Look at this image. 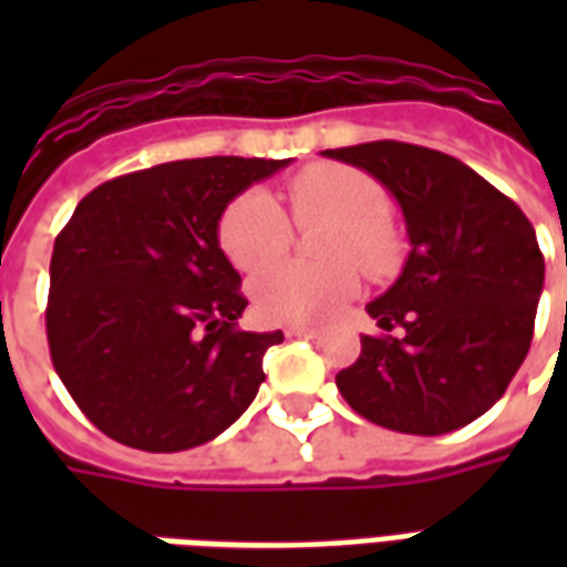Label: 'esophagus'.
Wrapping results in <instances>:
<instances>
[{
	"label": "esophagus",
	"mask_w": 567,
	"mask_h": 567,
	"mask_svg": "<svg viewBox=\"0 0 567 567\" xmlns=\"http://www.w3.org/2000/svg\"><path fill=\"white\" fill-rule=\"evenodd\" d=\"M285 333H288V337H316V328H309V324H288V328H285Z\"/></svg>",
	"instance_id": "obj_1"
}]
</instances>
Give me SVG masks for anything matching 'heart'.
Listing matches in <instances>:
<instances>
[{"instance_id": "heart-1", "label": "heart", "mask_w": 567, "mask_h": 567, "mask_svg": "<svg viewBox=\"0 0 567 567\" xmlns=\"http://www.w3.org/2000/svg\"><path fill=\"white\" fill-rule=\"evenodd\" d=\"M297 227L331 224L321 236V258L331 264H285L251 285V303L264 321H321L358 291L355 264L385 276L401 260V234L389 221L392 197L373 175L346 163H316L288 182ZM295 230L282 206L251 187L224 209L218 243L236 270L260 272L291 248Z\"/></svg>"}]
</instances>
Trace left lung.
Wrapping results in <instances>:
<instances>
[{"instance_id":"left-lung-1","label":"left lung","mask_w":567,"mask_h":567,"mask_svg":"<svg viewBox=\"0 0 567 567\" xmlns=\"http://www.w3.org/2000/svg\"><path fill=\"white\" fill-rule=\"evenodd\" d=\"M368 169L404 212L410 258L368 303L382 333L337 373L346 404L401 434H446L483 416L528 355L544 255L523 209L450 154L410 142L324 151Z\"/></svg>"}]
</instances>
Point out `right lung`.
I'll return each instance as SVG.
<instances>
[{
    "mask_svg": "<svg viewBox=\"0 0 567 567\" xmlns=\"http://www.w3.org/2000/svg\"><path fill=\"white\" fill-rule=\"evenodd\" d=\"M288 161L197 157L93 187L60 230L44 309L51 361L105 437L182 452L255 401L282 331H239L248 307L218 246L227 203Z\"/></svg>",
    "mask_w": 567,
    "mask_h": 567,
    "instance_id": "right-lung-1",
    "label": "right lung"
}]
</instances>
